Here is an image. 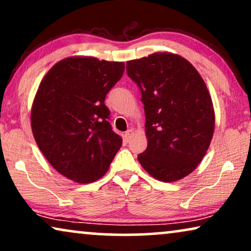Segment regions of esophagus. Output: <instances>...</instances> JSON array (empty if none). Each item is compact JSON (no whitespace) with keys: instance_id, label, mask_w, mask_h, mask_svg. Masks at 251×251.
Wrapping results in <instances>:
<instances>
[{"instance_id":"34e87169","label":"esophagus","mask_w":251,"mask_h":251,"mask_svg":"<svg viewBox=\"0 0 251 251\" xmlns=\"http://www.w3.org/2000/svg\"><path fill=\"white\" fill-rule=\"evenodd\" d=\"M133 133H135V131H133L132 129H129L128 131H126V132L125 133V136H123V137H125L126 142H129V140L131 139V137L133 136Z\"/></svg>"}]
</instances>
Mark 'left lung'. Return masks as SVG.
Wrapping results in <instances>:
<instances>
[{"label":"left lung","instance_id":"1","mask_svg":"<svg viewBox=\"0 0 251 251\" xmlns=\"http://www.w3.org/2000/svg\"><path fill=\"white\" fill-rule=\"evenodd\" d=\"M142 92L147 149L138 161L160 181L179 180L199 166L215 129V111L203 78L179 54L154 52L126 61Z\"/></svg>","mask_w":251,"mask_h":251}]
</instances>
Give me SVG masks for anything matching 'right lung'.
I'll use <instances>...</instances> for the list:
<instances>
[{
	"label": "right lung",
	"instance_id": "obj_1",
	"mask_svg": "<svg viewBox=\"0 0 251 251\" xmlns=\"http://www.w3.org/2000/svg\"><path fill=\"white\" fill-rule=\"evenodd\" d=\"M123 72L122 61L68 57L39 85L30 113L34 138L51 166L75 183L104 176L122 145L104 101Z\"/></svg>",
	"mask_w": 251,
	"mask_h": 251
}]
</instances>
